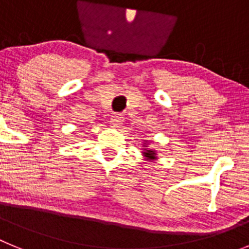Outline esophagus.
Masks as SVG:
<instances>
[{
	"instance_id": "34e87169",
	"label": "esophagus",
	"mask_w": 249,
	"mask_h": 249,
	"mask_svg": "<svg viewBox=\"0 0 249 249\" xmlns=\"http://www.w3.org/2000/svg\"><path fill=\"white\" fill-rule=\"evenodd\" d=\"M112 127H120L123 123V117L121 113H114L111 117V121H109Z\"/></svg>"
}]
</instances>
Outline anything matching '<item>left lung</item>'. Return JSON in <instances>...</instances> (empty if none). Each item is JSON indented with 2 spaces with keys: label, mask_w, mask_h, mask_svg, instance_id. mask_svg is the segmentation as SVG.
<instances>
[{
  "label": "left lung",
  "mask_w": 249,
  "mask_h": 249,
  "mask_svg": "<svg viewBox=\"0 0 249 249\" xmlns=\"http://www.w3.org/2000/svg\"><path fill=\"white\" fill-rule=\"evenodd\" d=\"M144 155H146L147 158H149V160H155V156H156V152L155 151H151V149H146V152H144Z\"/></svg>",
  "instance_id": "left-lung-1"
}]
</instances>
